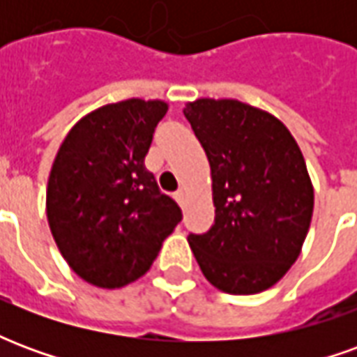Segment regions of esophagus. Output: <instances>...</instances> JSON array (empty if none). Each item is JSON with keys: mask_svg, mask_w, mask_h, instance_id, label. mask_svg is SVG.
<instances>
[{"mask_svg": "<svg viewBox=\"0 0 357 357\" xmlns=\"http://www.w3.org/2000/svg\"><path fill=\"white\" fill-rule=\"evenodd\" d=\"M176 201H178L179 204H183V201H185V189H179L178 193H176Z\"/></svg>", "mask_w": 357, "mask_h": 357, "instance_id": "34e87169", "label": "esophagus"}]
</instances>
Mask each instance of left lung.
I'll return each instance as SVG.
<instances>
[{
    "label": "left lung",
    "instance_id": "8db88e82",
    "mask_svg": "<svg viewBox=\"0 0 357 357\" xmlns=\"http://www.w3.org/2000/svg\"><path fill=\"white\" fill-rule=\"evenodd\" d=\"M183 114L210 162L216 218L189 247L210 283L256 294L296 262L314 214V185L289 128L237 99L202 97Z\"/></svg>",
    "mask_w": 357,
    "mask_h": 357
}]
</instances>
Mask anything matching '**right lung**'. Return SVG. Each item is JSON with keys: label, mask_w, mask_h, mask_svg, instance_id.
Listing matches in <instances>:
<instances>
[{"label": "right lung", "mask_w": 357, "mask_h": 357, "mask_svg": "<svg viewBox=\"0 0 357 357\" xmlns=\"http://www.w3.org/2000/svg\"><path fill=\"white\" fill-rule=\"evenodd\" d=\"M168 110L160 99H126L82 116L51 166L45 212L74 273L120 289L155 262L181 210L160 193L145 156Z\"/></svg>", "instance_id": "1"}]
</instances>
